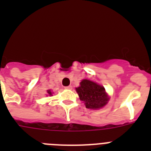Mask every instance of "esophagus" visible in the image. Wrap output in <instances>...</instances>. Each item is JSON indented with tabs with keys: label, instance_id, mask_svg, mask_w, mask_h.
I'll return each mask as SVG.
<instances>
[{
	"label": "esophagus",
	"instance_id": "obj_1",
	"mask_svg": "<svg viewBox=\"0 0 151 151\" xmlns=\"http://www.w3.org/2000/svg\"><path fill=\"white\" fill-rule=\"evenodd\" d=\"M64 88H65V89H69V90H70V89L73 88V87H72V85H69V86H66V87H65Z\"/></svg>",
	"mask_w": 151,
	"mask_h": 151
}]
</instances>
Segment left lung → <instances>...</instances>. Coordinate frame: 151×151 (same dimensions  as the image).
I'll use <instances>...</instances> for the list:
<instances>
[{
    "mask_svg": "<svg viewBox=\"0 0 151 151\" xmlns=\"http://www.w3.org/2000/svg\"><path fill=\"white\" fill-rule=\"evenodd\" d=\"M79 99L85 103V107L97 110L104 107L109 101V96L101 85L90 80L83 79L79 87L76 88Z\"/></svg>",
    "mask_w": 151,
    "mask_h": 151,
    "instance_id": "left-lung-1",
    "label": "left lung"
}]
</instances>
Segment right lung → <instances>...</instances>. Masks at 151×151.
Masks as SVG:
<instances>
[{
	"label": "right lung",
	"mask_w": 151,
	"mask_h": 151,
	"mask_svg": "<svg viewBox=\"0 0 151 151\" xmlns=\"http://www.w3.org/2000/svg\"><path fill=\"white\" fill-rule=\"evenodd\" d=\"M47 95L49 96H52V94H53V92H52L50 90H47Z\"/></svg>",
	"instance_id": "1"
}]
</instances>
